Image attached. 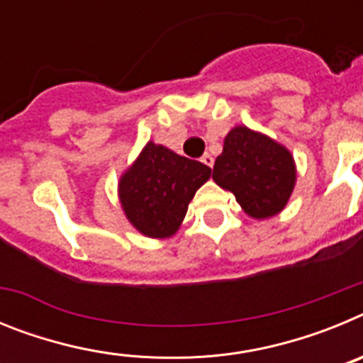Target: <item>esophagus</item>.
Instances as JSON below:
<instances>
[{
	"label": "esophagus",
	"instance_id": "obj_1",
	"mask_svg": "<svg viewBox=\"0 0 363 363\" xmlns=\"http://www.w3.org/2000/svg\"><path fill=\"white\" fill-rule=\"evenodd\" d=\"M201 163H205V165H207V167H213L214 165V158H213V156H211L209 152H205L203 156H201Z\"/></svg>",
	"mask_w": 363,
	"mask_h": 363
}]
</instances>
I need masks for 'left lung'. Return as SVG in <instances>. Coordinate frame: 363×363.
<instances>
[{"instance_id": "1", "label": "left lung", "mask_w": 363, "mask_h": 363, "mask_svg": "<svg viewBox=\"0 0 363 363\" xmlns=\"http://www.w3.org/2000/svg\"><path fill=\"white\" fill-rule=\"evenodd\" d=\"M213 179L230 191L247 216L269 220L285 209L296 185V163L271 136L236 125L223 140Z\"/></svg>"}]
</instances>
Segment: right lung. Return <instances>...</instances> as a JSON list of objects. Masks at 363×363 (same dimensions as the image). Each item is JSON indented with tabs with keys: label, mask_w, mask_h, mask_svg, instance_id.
<instances>
[{
	"label": "right lung",
	"mask_w": 363,
	"mask_h": 363,
	"mask_svg": "<svg viewBox=\"0 0 363 363\" xmlns=\"http://www.w3.org/2000/svg\"><path fill=\"white\" fill-rule=\"evenodd\" d=\"M211 178L196 160L147 142L118 182V198L130 225L147 238L165 240L178 233L189 203Z\"/></svg>",
	"instance_id": "right-lung-1"
}]
</instances>
